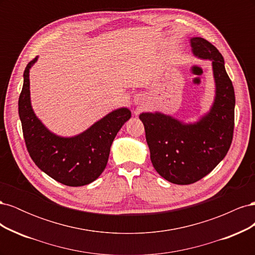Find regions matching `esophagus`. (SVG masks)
<instances>
[{
    "instance_id": "34e87169",
    "label": "esophagus",
    "mask_w": 255,
    "mask_h": 255,
    "mask_svg": "<svg viewBox=\"0 0 255 255\" xmlns=\"http://www.w3.org/2000/svg\"><path fill=\"white\" fill-rule=\"evenodd\" d=\"M137 102H139V103H140V102H141V98H140V99H139V98H138V100H137Z\"/></svg>"
}]
</instances>
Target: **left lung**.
Returning a JSON list of instances; mask_svg holds the SVG:
<instances>
[{
	"label": "left lung",
	"mask_w": 255,
	"mask_h": 255,
	"mask_svg": "<svg viewBox=\"0 0 255 255\" xmlns=\"http://www.w3.org/2000/svg\"><path fill=\"white\" fill-rule=\"evenodd\" d=\"M194 55L212 60L215 99L210 112L194 123L163 113H141L154 169L168 182L192 184L210 173L225 158L233 139L235 94L225 59L201 37L190 38Z\"/></svg>",
	"instance_id": "obj_1"
}]
</instances>
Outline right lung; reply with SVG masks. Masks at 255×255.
<instances>
[{
	"label": "right lung",
	"instance_id": "right-lung-1",
	"mask_svg": "<svg viewBox=\"0 0 255 255\" xmlns=\"http://www.w3.org/2000/svg\"><path fill=\"white\" fill-rule=\"evenodd\" d=\"M37 59L29 61L25 68L19 97V117L27 151L37 167L52 179L67 186H84L104 171L115 137L132 113L127 107L115 110L72 137L52 133L37 117L30 103L29 69Z\"/></svg>",
	"mask_w": 255,
	"mask_h": 255
}]
</instances>
